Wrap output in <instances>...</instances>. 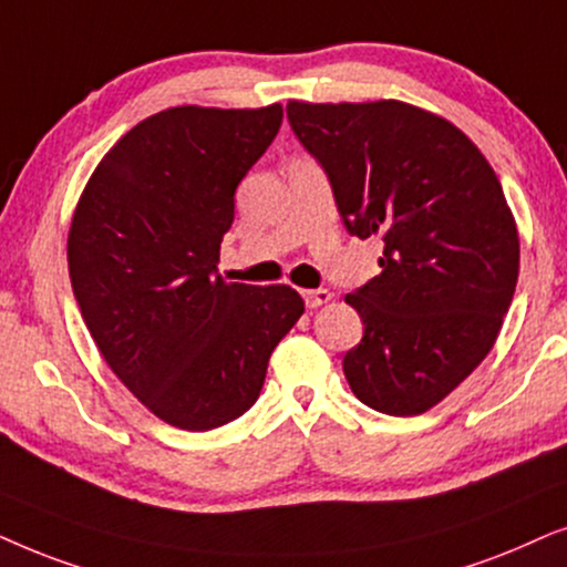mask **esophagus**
<instances>
[{
    "mask_svg": "<svg viewBox=\"0 0 567 567\" xmlns=\"http://www.w3.org/2000/svg\"><path fill=\"white\" fill-rule=\"evenodd\" d=\"M303 300L308 308H319L323 303H329L331 300V292L327 288H319V290H303Z\"/></svg>",
    "mask_w": 567,
    "mask_h": 567,
    "instance_id": "obj_1",
    "label": "esophagus"
}]
</instances>
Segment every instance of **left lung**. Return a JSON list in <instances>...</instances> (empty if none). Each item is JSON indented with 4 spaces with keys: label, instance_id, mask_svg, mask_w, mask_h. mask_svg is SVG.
Returning <instances> with one entry per match:
<instances>
[{
    "label": "left lung",
    "instance_id": "1",
    "mask_svg": "<svg viewBox=\"0 0 567 567\" xmlns=\"http://www.w3.org/2000/svg\"><path fill=\"white\" fill-rule=\"evenodd\" d=\"M288 118L347 230L383 244L381 275L344 296L365 327L344 379L383 414L427 412L487 358L516 290L501 181L458 126L412 103L290 101Z\"/></svg>",
    "mask_w": 567,
    "mask_h": 567
}]
</instances>
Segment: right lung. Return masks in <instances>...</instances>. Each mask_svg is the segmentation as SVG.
I'll return each mask as SVG.
<instances>
[{
  "label": "right lung",
  "instance_id": "1",
  "mask_svg": "<svg viewBox=\"0 0 567 567\" xmlns=\"http://www.w3.org/2000/svg\"><path fill=\"white\" fill-rule=\"evenodd\" d=\"M279 124V103L153 113L103 155L74 207L66 261L90 337L173 427L202 433L240 417L306 311L290 285L217 275L233 196Z\"/></svg>",
  "mask_w": 567,
  "mask_h": 567
}]
</instances>
